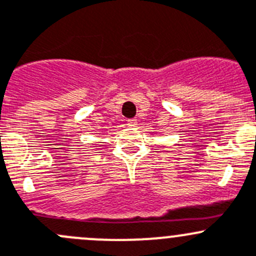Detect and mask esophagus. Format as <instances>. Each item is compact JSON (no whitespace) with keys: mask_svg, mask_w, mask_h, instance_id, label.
Listing matches in <instances>:
<instances>
[{"mask_svg":"<svg viewBox=\"0 0 256 256\" xmlns=\"http://www.w3.org/2000/svg\"><path fill=\"white\" fill-rule=\"evenodd\" d=\"M126 124H128V126H137V119H128Z\"/></svg>","mask_w":256,"mask_h":256,"instance_id":"34e87169","label":"esophagus"}]
</instances>
